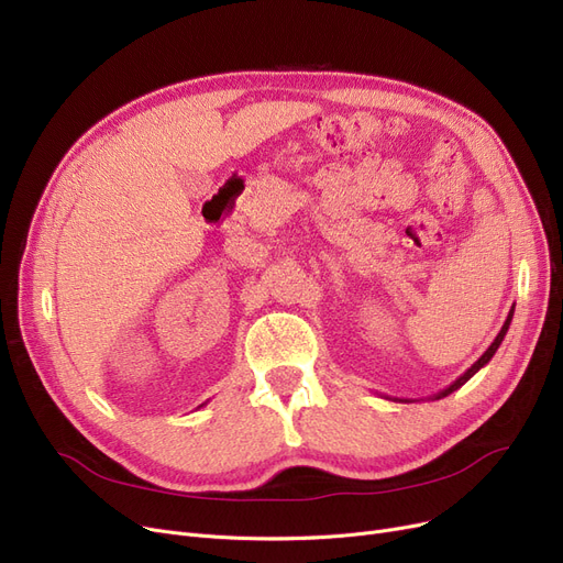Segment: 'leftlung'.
I'll return each mask as SVG.
<instances>
[{
    "label": "left lung",
    "instance_id": "1",
    "mask_svg": "<svg viewBox=\"0 0 563 563\" xmlns=\"http://www.w3.org/2000/svg\"><path fill=\"white\" fill-rule=\"evenodd\" d=\"M512 311H515V307L508 311V319H506V323L501 325V330H499V334L497 336H494V342L489 344V349L476 360V363L474 365H471L457 380H453V384L451 386H448V388H443L441 393H437V395H432V397H427V399H443V397H448V395H451V393H455L457 388H462L464 384H466V380L471 378V376H474L478 369H483L487 363H489V360H492V355L494 353H497V349L501 346V342H504V336H506V332H508V328H510V321H512ZM386 399H393V401H416V399H395V397H386Z\"/></svg>",
    "mask_w": 563,
    "mask_h": 563
}]
</instances>
